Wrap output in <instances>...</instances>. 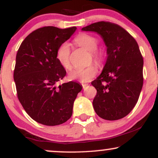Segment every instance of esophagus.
I'll list each match as a JSON object with an SVG mask.
<instances>
[{
    "label": "esophagus",
    "mask_w": 158,
    "mask_h": 158,
    "mask_svg": "<svg viewBox=\"0 0 158 158\" xmlns=\"http://www.w3.org/2000/svg\"><path fill=\"white\" fill-rule=\"evenodd\" d=\"M81 85H82V88H83V89H85V88H86L87 86H88V84H87V83H85V84H81Z\"/></svg>",
    "instance_id": "34e87169"
}]
</instances>
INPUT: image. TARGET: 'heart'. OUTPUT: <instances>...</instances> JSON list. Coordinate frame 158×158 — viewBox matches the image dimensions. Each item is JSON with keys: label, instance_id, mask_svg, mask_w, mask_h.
<instances>
[{"label": "heart", "instance_id": "1", "mask_svg": "<svg viewBox=\"0 0 158 158\" xmlns=\"http://www.w3.org/2000/svg\"><path fill=\"white\" fill-rule=\"evenodd\" d=\"M74 42L77 46L85 49L90 52L92 59L96 64L99 65L102 62V54L101 51L97 50L98 40L93 35L81 33L77 36ZM70 49L68 43H63L56 50V57L57 61L63 68H70ZM97 70L94 65H89L85 68H74L68 73V78L70 80H77L81 82H86L90 81L97 74Z\"/></svg>", "mask_w": 158, "mask_h": 158}]
</instances>
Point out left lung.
Returning <instances> with one entry per match:
<instances>
[{
  "instance_id": "8db88e82",
  "label": "left lung",
  "mask_w": 158,
  "mask_h": 158,
  "mask_svg": "<svg viewBox=\"0 0 158 158\" xmlns=\"http://www.w3.org/2000/svg\"><path fill=\"white\" fill-rule=\"evenodd\" d=\"M81 30L97 32L107 48L102 73L91 82L97 90L93 101L94 110L106 120L122 119L137 104L143 88V59L138 44L115 23L99 21Z\"/></svg>"
}]
</instances>
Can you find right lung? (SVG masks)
Listing matches in <instances>:
<instances>
[{
	"label": "right lung",
	"instance_id": "add662e5",
	"mask_svg": "<svg viewBox=\"0 0 158 158\" xmlns=\"http://www.w3.org/2000/svg\"><path fill=\"white\" fill-rule=\"evenodd\" d=\"M76 30V27L38 29L23 40L16 55L14 81L18 97L27 114L45 126L68 121L82 89L76 81L58 85L66 70L56 59V50Z\"/></svg>",
	"mask_w": 158,
	"mask_h": 158
}]
</instances>
